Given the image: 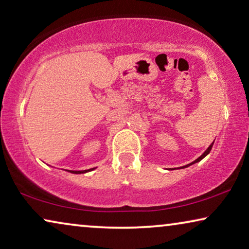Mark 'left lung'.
Segmentation results:
<instances>
[{
	"instance_id": "obj_1",
	"label": "left lung",
	"mask_w": 249,
	"mask_h": 249,
	"mask_svg": "<svg viewBox=\"0 0 249 249\" xmlns=\"http://www.w3.org/2000/svg\"><path fill=\"white\" fill-rule=\"evenodd\" d=\"M213 143H211V145H210L209 147H208V148H207V150L205 151V153H203V154L201 155V157H199L198 159H196V160H195L194 162H191V163H190V164H188V165H184V166H181V169H183V168H187V166H189V165H192V164H195V163H196V162L201 161V160H202V159L206 157V155H208V154H209V152L211 151V148H213Z\"/></svg>"
}]
</instances>
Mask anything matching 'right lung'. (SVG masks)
I'll use <instances>...</instances> for the list:
<instances>
[{"label": "right lung", "instance_id": "right-lung-1", "mask_svg": "<svg viewBox=\"0 0 249 249\" xmlns=\"http://www.w3.org/2000/svg\"><path fill=\"white\" fill-rule=\"evenodd\" d=\"M91 170H94V169H89V170H83V171H68L69 172H71V173H75V174H80V173H86V172H88V171H91Z\"/></svg>", "mask_w": 249, "mask_h": 249}]
</instances>
